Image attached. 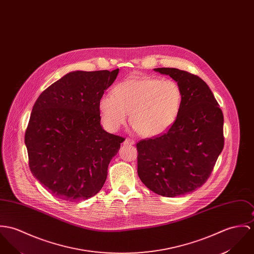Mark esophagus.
<instances>
[{"instance_id": "1", "label": "esophagus", "mask_w": 254, "mask_h": 254, "mask_svg": "<svg viewBox=\"0 0 254 254\" xmlns=\"http://www.w3.org/2000/svg\"><path fill=\"white\" fill-rule=\"evenodd\" d=\"M123 143H124V145H134L136 142L131 138H126Z\"/></svg>"}]
</instances>
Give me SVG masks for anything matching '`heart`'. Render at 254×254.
I'll return each instance as SVG.
<instances>
[{
  "label": "heart",
  "instance_id": "obj_1",
  "mask_svg": "<svg viewBox=\"0 0 254 254\" xmlns=\"http://www.w3.org/2000/svg\"><path fill=\"white\" fill-rule=\"evenodd\" d=\"M183 100V90L173 79L132 75L116 84L114 95L103 94L98 108L108 131H117L131 113L135 130L144 137H156L176 122Z\"/></svg>",
  "mask_w": 254,
  "mask_h": 254
}]
</instances>
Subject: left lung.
Listing matches in <instances>:
<instances>
[{"mask_svg":"<svg viewBox=\"0 0 254 254\" xmlns=\"http://www.w3.org/2000/svg\"><path fill=\"white\" fill-rule=\"evenodd\" d=\"M183 90V106L173 126L161 136L140 140L138 178L165 197L193 192L204 185L224 146L223 114L208 84L175 68H157Z\"/></svg>","mask_w":254,"mask_h":254,"instance_id":"1","label":"left lung"}]
</instances>
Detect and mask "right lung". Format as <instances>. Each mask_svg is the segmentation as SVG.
I'll return each mask as SVG.
<instances>
[{
  "label": "right lung",
  "instance_id": "obj_1",
  "mask_svg": "<svg viewBox=\"0 0 254 254\" xmlns=\"http://www.w3.org/2000/svg\"><path fill=\"white\" fill-rule=\"evenodd\" d=\"M119 69L65 74L36 101L25 133L33 176L68 202L95 196L124 138L101 126L98 102Z\"/></svg>",
  "mask_w": 254,
  "mask_h": 254
}]
</instances>
